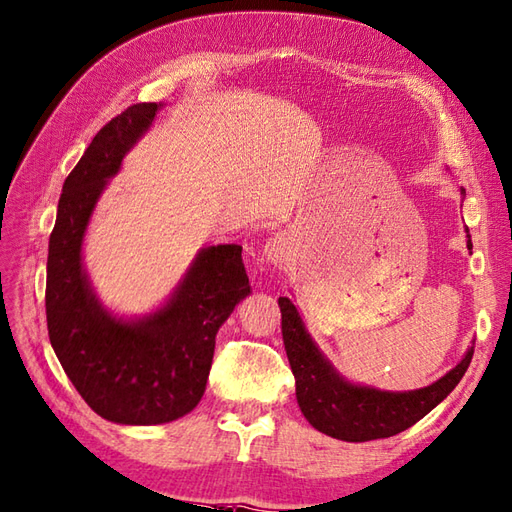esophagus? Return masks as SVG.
Instances as JSON below:
<instances>
[{
    "label": "esophagus",
    "mask_w": 512,
    "mask_h": 512,
    "mask_svg": "<svg viewBox=\"0 0 512 512\" xmlns=\"http://www.w3.org/2000/svg\"><path fill=\"white\" fill-rule=\"evenodd\" d=\"M264 255L270 264H281V261L290 255V238H287L285 233H277L266 242Z\"/></svg>",
    "instance_id": "esophagus-1"
}]
</instances>
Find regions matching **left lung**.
Here are the masks:
<instances>
[{"label":"left lung","mask_w":512,"mask_h":512,"mask_svg":"<svg viewBox=\"0 0 512 512\" xmlns=\"http://www.w3.org/2000/svg\"><path fill=\"white\" fill-rule=\"evenodd\" d=\"M467 246L471 235L467 229ZM281 333L290 368L296 378V400L313 428L342 441H372L393 437L411 428L435 406L448 398L467 372L474 346L465 359L437 383L424 389L391 393L359 387L344 381L307 335L303 320L290 298H279Z\"/></svg>","instance_id":"1"}]
</instances>
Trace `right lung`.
<instances>
[{
  "label": "right lung",
  "mask_w": 512,
  "mask_h": 512,
  "mask_svg": "<svg viewBox=\"0 0 512 512\" xmlns=\"http://www.w3.org/2000/svg\"><path fill=\"white\" fill-rule=\"evenodd\" d=\"M157 110L134 103L99 129L64 179L47 257V331L62 370L97 415L131 426L173 422L199 404L220 324L251 294L238 244L201 251L166 307L140 322L116 320L90 292L82 270L90 214Z\"/></svg>",
  "instance_id": "right-lung-1"
}]
</instances>
